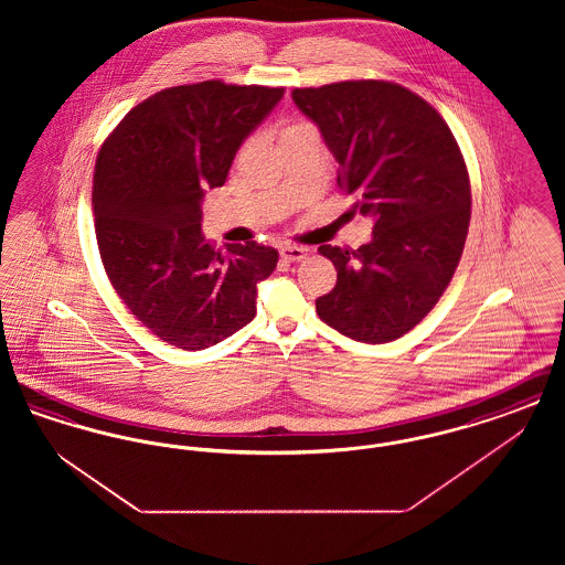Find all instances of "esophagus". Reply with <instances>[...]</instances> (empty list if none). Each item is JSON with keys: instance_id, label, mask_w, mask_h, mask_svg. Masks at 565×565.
Returning a JSON list of instances; mask_svg holds the SVG:
<instances>
[{"instance_id": "esophagus-1", "label": "esophagus", "mask_w": 565, "mask_h": 565, "mask_svg": "<svg viewBox=\"0 0 565 565\" xmlns=\"http://www.w3.org/2000/svg\"><path fill=\"white\" fill-rule=\"evenodd\" d=\"M281 258L286 260V263H298V260H302L305 256H307V247H300V245H286V247H281Z\"/></svg>"}]
</instances>
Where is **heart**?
<instances>
[{"label": "heart", "mask_w": 565, "mask_h": 565, "mask_svg": "<svg viewBox=\"0 0 565 565\" xmlns=\"http://www.w3.org/2000/svg\"><path fill=\"white\" fill-rule=\"evenodd\" d=\"M302 131H316L311 125H307V122H290V125H286L284 127V131H281V137H288V135L302 134Z\"/></svg>", "instance_id": "b5f03b06"}]
</instances>
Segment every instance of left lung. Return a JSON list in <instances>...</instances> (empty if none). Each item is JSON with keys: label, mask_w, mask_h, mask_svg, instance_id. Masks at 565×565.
Segmentation results:
<instances>
[{"label": "left lung", "mask_w": 565, "mask_h": 565, "mask_svg": "<svg viewBox=\"0 0 565 565\" xmlns=\"http://www.w3.org/2000/svg\"><path fill=\"white\" fill-rule=\"evenodd\" d=\"M292 99L320 127L353 212L375 222L358 249L320 245L337 286L316 311L353 341H394L430 313L463 252L472 194L456 137L428 102L394 82L295 88Z\"/></svg>", "instance_id": "left-lung-1"}]
</instances>
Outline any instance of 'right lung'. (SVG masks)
<instances>
[{
	"instance_id": "obj_1",
	"label": "right lung",
	"mask_w": 565,
	"mask_h": 565,
	"mask_svg": "<svg viewBox=\"0 0 565 565\" xmlns=\"http://www.w3.org/2000/svg\"><path fill=\"white\" fill-rule=\"evenodd\" d=\"M284 88L222 81L171 86L135 106L104 141L93 175L95 235L116 295L152 334L196 351L256 316V286L277 249H214L201 201L226 182L243 143Z\"/></svg>"
}]
</instances>
